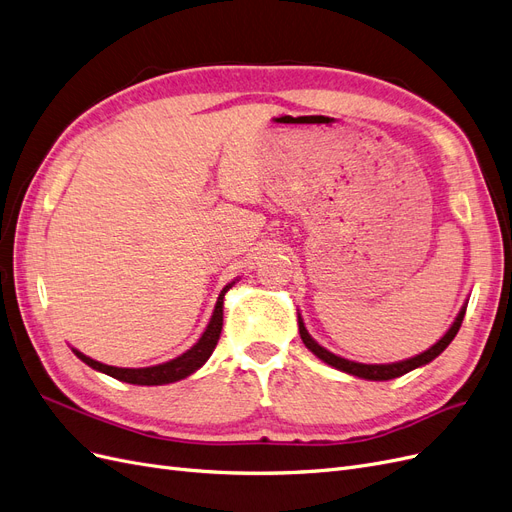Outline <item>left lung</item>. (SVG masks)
<instances>
[{
	"mask_svg": "<svg viewBox=\"0 0 512 512\" xmlns=\"http://www.w3.org/2000/svg\"><path fill=\"white\" fill-rule=\"evenodd\" d=\"M464 315H466V306L459 310V315H457L455 323L451 325L449 332L444 334L434 346H430V349H427L425 353H421L417 357H410L406 361H398V364H378V366L376 364L374 366L372 364H357V361H349V359H342V357H338L334 353H329L327 349H323L321 344H317L315 340L310 338V334L306 332V327H304V321L300 317H298V323H300V336H302V342L306 344V349H310L319 359H323L325 364L334 366L336 370H342L346 374H353V376H359V378H368V381H389V378H398V376H402V374H406L410 370H415L419 366L430 364L432 359H436L451 344V340L457 336L459 327H461V321H464Z\"/></svg>",
	"mask_w": 512,
	"mask_h": 512,
	"instance_id": "8db88e82",
	"label": "left lung"
}]
</instances>
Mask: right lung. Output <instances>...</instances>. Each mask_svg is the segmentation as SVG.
I'll return each instance as SVG.
<instances>
[{
	"mask_svg": "<svg viewBox=\"0 0 512 512\" xmlns=\"http://www.w3.org/2000/svg\"><path fill=\"white\" fill-rule=\"evenodd\" d=\"M232 287H234V283L227 285L221 291L217 306H214V312H212V319L206 327V332L202 334V338L197 340L187 353H183L172 361H166V364L151 366V368H114V366L100 364V361L82 355L76 349H74V353H76L78 359L85 361V364L91 366L93 370H100V372H104L112 378H117V381H123V383H131V385H168V383H176V381H180V378H187L189 374H193L197 368H202L206 364V359L212 355L214 346H217V342H219L221 329H223V295Z\"/></svg>",
	"mask_w": 512,
	"mask_h": 512,
	"instance_id": "obj_1",
	"label": "right lung"
}]
</instances>
